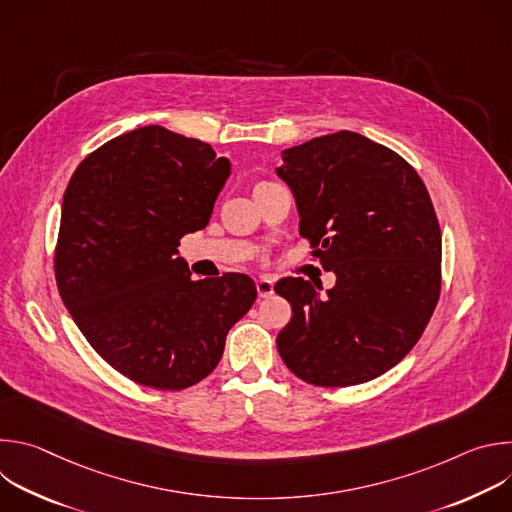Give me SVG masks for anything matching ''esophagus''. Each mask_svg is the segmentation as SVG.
<instances>
[{
	"mask_svg": "<svg viewBox=\"0 0 512 512\" xmlns=\"http://www.w3.org/2000/svg\"><path fill=\"white\" fill-rule=\"evenodd\" d=\"M255 285H257L259 298H271V296H273V281H271V279L261 277V279L255 281Z\"/></svg>",
	"mask_w": 512,
	"mask_h": 512,
	"instance_id": "obj_1",
	"label": "esophagus"
}]
</instances>
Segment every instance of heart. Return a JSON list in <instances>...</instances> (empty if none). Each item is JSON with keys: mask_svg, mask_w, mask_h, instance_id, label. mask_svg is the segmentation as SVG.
<instances>
[{"mask_svg": "<svg viewBox=\"0 0 512 512\" xmlns=\"http://www.w3.org/2000/svg\"><path fill=\"white\" fill-rule=\"evenodd\" d=\"M261 184H265V182H261Z\"/></svg>", "mask_w": 512, "mask_h": 512, "instance_id": "obj_1", "label": "heart"}]
</instances>
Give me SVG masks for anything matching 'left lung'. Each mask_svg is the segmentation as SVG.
I'll return each instance as SVG.
<instances>
[{
	"instance_id": "8db88e82",
	"label": "left lung",
	"mask_w": 512,
	"mask_h": 512,
	"mask_svg": "<svg viewBox=\"0 0 512 512\" xmlns=\"http://www.w3.org/2000/svg\"><path fill=\"white\" fill-rule=\"evenodd\" d=\"M300 235L336 285L283 277L291 304L277 334L285 367L316 387L377 379L421 338L442 291V231L429 192L399 154L354 131L283 150Z\"/></svg>"
}]
</instances>
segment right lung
Wrapping results in <instances>:
<instances>
[{
  "mask_svg": "<svg viewBox=\"0 0 512 512\" xmlns=\"http://www.w3.org/2000/svg\"><path fill=\"white\" fill-rule=\"evenodd\" d=\"M229 174L208 143L145 125L103 143L66 186L60 298L95 352L137 385L182 391L208 377L257 298L249 275L192 279L178 257Z\"/></svg>",
  "mask_w": 512,
  "mask_h": 512,
  "instance_id": "obj_1",
  "label": "right lung"
}]
</instances>
